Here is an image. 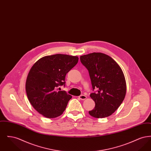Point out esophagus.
<instances>
[{"mask_svg": "<svg viewBox=\"0 0 151 151\" xmlns=\"http://www.w3.org/2000/svg\"><path fill=\"white\" fill-rule=\"evenodd\" d=\"M79 98L80 100H84L86 99V96H85V95H84V94H81V95H80V96H79Z\"/></svg>", "mask_w": 151, "mask_h": 151, "instance_id": "1", "label": "esophagus"}]
</instances>
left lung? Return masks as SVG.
Instances as JSON below:
<instances>
[{"label":"left lung","mask_w":151,"mask_h":151,"mask_svg":"<svg viewBox=\"0 0 151 151\" xmlns=\"http://www.w3.org/2000/svg\"><path fill=\"white\" fill-rule=\"evenodd\" d=\"M80 61L88 70L93 91L97 89L90 94L95 107L89 114L97 118L111 115L121 105L126 93L121 68L113 58L101 52L80 56Z\"/></svg>","instance_id":"obj_1"}]
</instances>
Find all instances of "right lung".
I'll return each mask as SVG.
<instances>
[{"mask_svg": "<svg viewBox=\"0 0 151 151\" xmlns=\"http://www.w3.org/2000/svg\"><path fill=\"white\" fill-rule=\"evenodd\" d=\"M78 60L77 56L58 54L41 58L32 67L25 89L30 103L40 114L48 118L63 114L72 96L57 88L65 86L66 74Z\"/></svg>", "mask_w": 151, "mask_h": 151, "instance_id": "right-lung-1", "label": "right lung"}]
</instances>
